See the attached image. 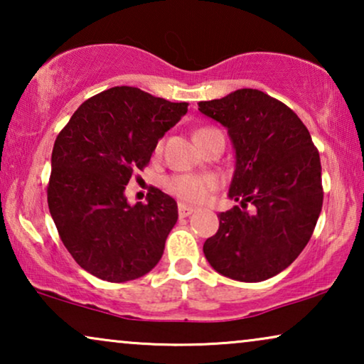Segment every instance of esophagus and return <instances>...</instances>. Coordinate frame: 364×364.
Masks as SVG:
<instances>
[{"mask_svg":"<svg viewBox=\"0 0 364 364\" xmlns=\"http://www.w3.org/2000/svg\"><path fill=\"white\" fill-rule=\"evenodd\" d=\"M193 212H196V208L193 207L186 205V203H178V215L181 217H188Z\"/></svg>","mask_w":364,"mask_h":364,"instance_id":"obj_1","label":"esophagus"}]
</instances>
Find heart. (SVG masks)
Segmentation results:
<instances>
[{"instance_id": "obj_1", "label": "heart", "mask_w": 364, "mask_h": 364, "mask_svg": "<svg viewBox=\"0 0 364 364\" xmlns=\"http://www.w3.org/2000/svg\"><path fill=\"white\" fill-rule=\"evenodd\" d=\"M210 132H215V129H200V131H197L196 136L200 137ZM167 186L168 191L181 198V200L197 203L205 200L208 193L215 191L217 181L215 177L207 176V173H181V176H173Z\"/></svg>"}]
</instances>
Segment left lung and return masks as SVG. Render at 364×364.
<instances>
[{"mask_svg": "<svg viewBox=\"0 0 364 364\" xmlns=\"http://www.w3.org/2000/svg\"><path fill=\"white\" fill-rule=\"evenodd\" d=\"M198 111L227 129L235 149L228 197L240 202L218 213L205 258L232 280L275 277L300 255L320 217V154L300 117L258 89L202 101Z\"/></svg>", "mask_w": 364, "mask_h": 364, "instance_id": "obj_1", "label": "left lung"}]
</instances>
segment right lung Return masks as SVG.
<instances>
[{"instance_id": "add662e5", "label": "right lung", "mask_w": 364, "mask_h": 364, "mask_svg": "<svg viewBox=\"0 0 364 364\" xmlns=\"http://www.w3.org/2000/svg\"><path fill=\"white\" fill-rule=\"evenodd\" d=\"M187 106L137 87H111L82 102L56 137L49 212L64 247L91 275L136 280L161 260L177 202L152 188L147 203L131 205L124 192Z\"/></svg>"}]
</instances>
